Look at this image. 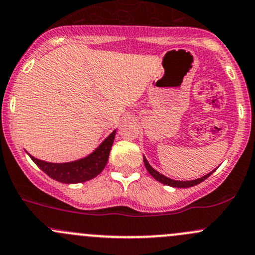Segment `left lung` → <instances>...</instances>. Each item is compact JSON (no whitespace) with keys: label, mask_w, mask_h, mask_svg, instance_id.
<instances>
[{"label":"left lung","mask_w":255,"mask_h":255,"mask_svg":"<svg viewBox=\"0 0 255 255\" xmlns=\"http://www.w3.org/2000/svg\"><path fill=\"white\" fill-rule=\"evenodd\" d=\"M143 163H145V167L146 169L148 170L149 174L152 175V177L154 178L156 180H158L159 183H163V184L166 185H169V186H174V188H190V186H194V185H198L200 184L201 182H204V180L206 179V178H209L210 175L212 174L211 173H209V174L204 175L203 178H199V179H195V180H189V182H180V180H173V179H169V178L164 177L163 174H159L157 170H154L153 168L148 164V162H147V159L143 157Z\"/></svg>","instance_id":"1"}]
</instances>
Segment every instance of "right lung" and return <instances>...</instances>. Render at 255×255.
<instances>
[{"mask_svg": "<svg viewBox=\"0 0 255 255\" xmlns=\"http://www.w3.org/2000/svg\"><path fill=\"white\" fill-rule=\"evenodd\" d=\"M114 137L115 131H113L93 153L89 154L86 158L70 162V163H49V162L34 158L30 154L29 156L34 163L52 179L66 183V184L83 183L93 179L104 169L107 162H108L110 148L114 142Z\"/></svg>", "mask_w": 255, "mask_h": 255, "instance_id": "1", "label": "right lung"}]
</instances>
